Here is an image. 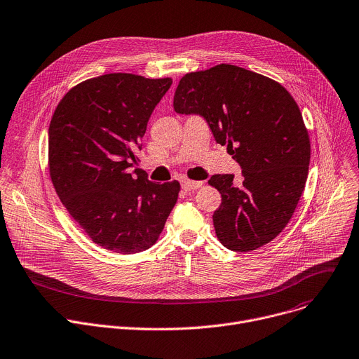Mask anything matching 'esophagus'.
Masks as SVG:
<instances>
[{
    "instance_id": "obj_1",
    "label": "esophagus",
    "mask_w": 359,
    "mask_h": 359,
    "mask_svg": "<svg viewBox=\"0 0 359 359\" xmlns=\"http://www.w3.org/2000/svg\"><path fill=\"white\" fill-rule=\"evenodd\" d=\"M202 186H203V182H194V180H187V179L182 180V187L184 190H196Z\"/></svg>"
}]
</instances>
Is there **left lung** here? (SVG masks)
Returning <instances> with one entry per match:
<instances>
[{
	"mask_svg": "<svg viewBox=\"0 0 359 359\" xmlns=\"http://www.w3.org/2000/svg\"><path fill=\"white\" fill-rule=\"evenodd\" d=\"M173 107L202 116L242 169L239 180H209L222 194L213 213L222 245L250 252L269 243L290 220L308 177L311 143L297 102L275 80L219 64L182 77Z\"/></svg>",
	"mask_w": 359,
	"mask_h": 359,
	"instance_id": "8db88e82",
	"label": "left lung"
}]
</instances>
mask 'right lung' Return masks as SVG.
Masks as SVG:
<instances>
[{"mask_svg": "<svg viewBox=\"0 0 359 359\" xmlns=\"http://www.w3.org/2000/svg\"><path fill=\"white\" fill-rule=\"evenodd\" d=\"M172 79L111 73L73 87L48 128L50 176L88 238L123 255L156 243L175 208L177 180L153 183L135 169L147 121Z\"/></svg>", "mask_w": 359, "mask_h": 359, "instance_id": "obj_1", "label": "right lung"}]
</instances>
